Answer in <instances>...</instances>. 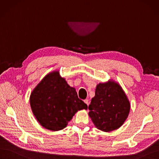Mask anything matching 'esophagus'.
<instances>
[{
  "mask_svg": "<svg viewBox=\"0 0 159 159\" xmlns=\"http://www.w3.org/2000/svg\"><path fill=\"white\" fill-rule=\"evenodd\" d=\"M84 103H85L87 105H89V99H84Z\"/></svg>",
  "mask_w": 159,
  "mask_h": 159,
  "instance_id": "esophagus-1",
  "label": "esophagus"
}]
</instances>
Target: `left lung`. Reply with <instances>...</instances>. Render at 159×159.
Masks as SVG:
<instances>
[{"mask_svg": "<svg viewBox=\"0 0 159 159\" xmlns=\"http://www.w3.org/2000/svg\"><path fill=\"white\" fill-rule=\"evenodd\" d=\"M89 109L93 125L107 132L124 124L130 113V104L120 85L111 80L97 85Z\"/></svg>", "mask_w": 159, "mask_h": 159, "instance_id": "obj_1", "label": "left lung"}]
</instances>
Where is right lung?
Wrapping results in <instances>:
<instances>
[{
    "label": "right lung",
    "mask_w": 159,
    "mask_h": 159,
    "mask_svg": "<svg viewBox=\"0 0 159 159\" xmlns=\"http://www.w3.org/2000/svg\"><path fill=\"white\" fill-rule=\"evenodd\" d=\"M30 105L40 125L52 131L66 128L78 111L87 109V105L78 98L57 70L47 74L32 91Z\"/></svg>",
    "instance_id": "right-lung-1"
}]
</instances>
